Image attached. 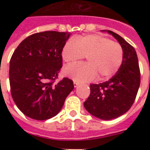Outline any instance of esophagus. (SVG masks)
Returning a JSON list of instances; mask_svg holds the SVG:
<instances>
[{
	"label": "esophagus",
	"mask_w": 150,
	"mask_h": 150,
	"mask_svg": "<svg viewBox=\"0 0 150 150\" xmlns=\"http://www.w3.org/2000/svg\"><path fill=\"white\" fill-rule=\"evenodd\" d=\"M74 87H75V88H76V87H77L78 86H79V83H76V81H74Z\"/></svg>",
	"instance_id": "34e87169"
}]
</instances>
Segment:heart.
<instances>
[{
    "instance_id": "1",
    "label": "heart",
    "mask_w": 150,
    "mask_h": 150,
    "mask_svg": "<svg viewBox=\"0 0 150 150\" xmlns=\"http://www.w3.org/2000/svg\"><path fill=\"white\" fill-rule=\"evenodd\" d=\"M62 59L67 64H75L86 57L87 64L70 65L64 74L78 83L107 80L119 70L123 60V50L120 43L109 38L88 34L70 40L62 50Z\"/></svg>"
}]
</instances>
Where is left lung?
I'll return each instance as SVG.
<instances>
[{
  "instance_id": "8db88e82",
  "label": "left lung",
  "mask_w": 150,
  "mask_h": 150,
  "mask_svg": "<svg viewBox=\"0 0 150 150\" xmlns=\"http://www.w3.org/2000/svg\"><path fill=\"white\" fill-rule=\"evenodd\" d=\"M107 32L119 42L123 50V60L119 71L108 81L90 85V95L84 107L90 114L103 120L120 117L133 104L140 83L137 55L134 48L119 34Z\"/></svg>"
}]
</instances>
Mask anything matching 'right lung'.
Returning <instances> with one entry per match:
<instances>
[{
    "label": "right lung",
    "instance_id": "1",
    "mask_svg": "<svg viewBox=\"0 0 150 150\" xmlns=\"http://www.w3.org/2000/svg\"><path fill=\"white\" fill-rule=\"evenodd\" d=\"M71 33L44 31L18 45L10 62L11 95L18 108L36 120L56 116L74 89L71 79L55 84L62 67V50Z\"/></svg>",
    "mask_w": 150,
    "mask_h": 150
}]
</instances>
